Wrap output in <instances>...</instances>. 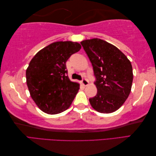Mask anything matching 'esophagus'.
<instances>
[{
  "mask_svg": "<svg viewBox=\"0 0 156 156\" xmlns=\"http://www.w3.org/2000/svg\"><path fill=\"white\" fill-rule=\"evenodd\" d=\"M81 83H82V85L84 86V87H86V86H87L88 84V81L87 80V79L84 78V79H82Z\"/></svg>",
  "mask_w": 156,
  "mask_h": 156,
  "instance_id": "esophagus-1",
  "label": "esophagus"
}]
</instances>
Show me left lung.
Instances as JSON below:
<instances>
[{
	"label": "left lung",
	"mask_w": 156,
	"mask_h": 156,
	"mask_svg": "<svg viewBox=\"0 0 156 156\" xmlns=\"http://www.w3.org/2000/svg\"><path fill=\"white\" fill-rule=\"evenodd\" d=\"M93 67L97 95L89 98L94 110L111 113L120 108L131 90L133 74L131 62L123 53L101 39L80 42Z\"/></svg>",
	"instance_id": "8db88e82"
}]
</instances>
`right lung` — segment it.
I'll list each match as a JSON object with an SVG mask.
<instances>
[{
  "label": "right lung",
  "instance_id": "right-lung-1",
  "mask_svg": "<svg viewBox=\"0 0 156 156\" xmlns=\"http://www.w3.org/2000/svg\"><path fill=\"white\" fill-rule=\"evenodd\" d=\"M81 49L77 42L56 41L39 51L26 70L33 100L45 113L58 114L70 107L80 84L67 76L66 63Z\"/></svg>",
  "mask_w": 156,
  "mask_h": 156
}]
</instances>
